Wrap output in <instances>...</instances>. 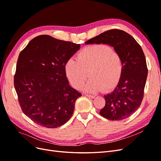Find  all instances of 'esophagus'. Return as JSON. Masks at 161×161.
<instances>
[{
    "instance_id": "obj_1",
    "label": "esophagus",
    "mask_w": 161,
    "mask_h": 161,
    "mask_svg": "<svg viewBox=\"0 0 161 161\" xmlns=\"http://www.w3.org/2000/svg\"><path fill=\"white\" fill-rule=\"evenodd\" d=\"M85 96L88 97H89V98H91V99H94L95 97V96H94V95H88V94H86Z\"/></svg>"
}]
</instances>
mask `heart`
<instances>
[{"label":"heart","instance_id":"obj_1","mask_svg":"<svg viewBox=\"0 0 161 161\" xmlns=\"http://www.w3.org/2000/svg\"><path fill=\"white\" fill-rule=\"evenodd\" d=\"M66 76L71 85L80 89L88 76L91 79L84 86L89 92L103 89L109 91L117 86L122 76L124 64L119 53L105 44H93L82 48L77 60L70 58L64 65Z\"/></svg>","mask_w":161,"mask_h":161}]
</instances>
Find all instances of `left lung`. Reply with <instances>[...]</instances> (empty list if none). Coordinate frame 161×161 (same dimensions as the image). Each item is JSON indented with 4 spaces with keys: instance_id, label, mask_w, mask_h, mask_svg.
Masks as SVG:
<instances>
[{
    "instance_id": "1",
    "label": "left lung",
    "mask_w": 161,
    "mask_h": 161,
    "mask_svg": "<svg viewBox=\"0 0 161 161\" xmlns=\"http://www.w3.org/2000/svg\"><path fill=\"white\" fill-rule=\"evenodd\" d=\"M93 43L114 47L124 64L121 79L115 89L104 96L105 105L99 114L112 121L128 118L138 109L144 97L148 69L142 47L129 33L119 30L105 31L85 42Z\"/></svg>"
}]
</instances>
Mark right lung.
<instances>
[{
    "label": "right lung",
    "mask_w": 161,
    "mask_h": 161,
    "mask_svg": "<svg viewBox=\"0 0 161 161\" xmlns=\"http://www.w3.org/2000/svg\"><path fill=\"white\" fill-rule=\"evenodd\" d=\"M80 45L47 35L36 37L19 53L14 86L23 112L42 127L55 128L71 118L81 93L69 85L65 63Z\"/></svg>",
    "instance_id": "right-lung-1"
}]
</instances>
